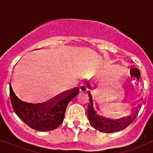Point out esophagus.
I'll return each instance as SVG.
<instances>
[{"instance_id":"esophagus-1","label":"esophagus","mask_w":153,"mask_h":153,"mask_svg":"<svg viewBox=\"0 0 153 153\" xmlns=\"http://www.w3.org/2000/svg\"><path fill=\"white\" fill-rule=\"evenodd\" d=\"M79 91H80V92H81V93L86 92V91H88L86 85H85V84H80V86H79Z\"/></svg>"}]
</instances>
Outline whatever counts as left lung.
Here are the masks:
<instances>
[{
  "label": "left lung",
  "mask_w": 153,
  "mask_h": 153,
  "mask_svg": "<svg viewBox=\"0 0 153 153\" xmlns=\"http://www.w3.org/2000/svg\"><path fill=\"white\" fill-rule=\"evenodd\" d=\"M90 88V85H88ZM90 99L88 108V118L91 125L96 129L101 132L104 133H114L122 131L127 128L131 124L137 115L138 111H136L133 116L129 117L128 118L119 119L118 120H113L108 118L99 115L96 111L94 106V101L91 92L88 91V93Z\"/></svg>",
  "instance_id": "obj_1"
}]
</instances>
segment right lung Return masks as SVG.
Here are the masks:
<instances>
[{"label": "right lung", "instance_id": "obj_1", "mask_svg": "<svg viewBox=\"0 0 153 153\" xmlns=\"http://www.w3.org/2000/svg\"><path fill=\"white\" fill-rule=\"evenodd\" d=\"M78 94V88H75L47 102L36 104L19 99L10 84V101L14 112L29 127L39 131H52L58 127L63 122L68 104Z\"/></svg>", "mask_w": 153, "mask_h": 153}]
</instances>
